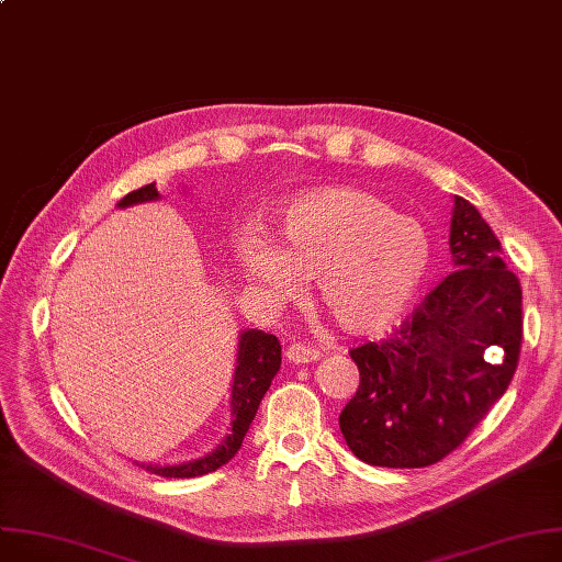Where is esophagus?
<instances>
[{"label": "esophagus", "instance_id": "obj_1", "mask_svg": "<svg viewBox=\"0 0 562 562\" xmlns=\"http://www.w3.org/2000/svg\"><path fill=\"white\" fill-rule=\"evenodd\" d=\"M286 359L291 363H310V361H318L321 359V350L307 344H293L286 348Z\"/></svg>", "mask_w": 562, "mask_h": 562}]
</instances>
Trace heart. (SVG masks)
Listing matches in <instances>:
<instances>
[{
	"label": "heart",
	"instance_id": "obj_1",
	"mask_svg": "<svg viewBox=\"0 0 562 562\" xmlns=\"http://www.w3.org/2000/svg\"><path fill=\"white\" fill-rule=\"evenodd\" d=\"M248 278L273 295L316 278L318 295L344 329L375 334L393 325L420 289L431 244L418 221L355 187H325L291 203L280 221V250L241 239Z\"/></svg>",
	"mask_w": 562,
	"mask_h": 562
}]
</instances>
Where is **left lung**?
Returning a JSON list of instances; mask_svg holds the SVG:
<instances>
[{
  "instance_id": "left-lung-1",
  "label": "left lung",
  "mask_w": 562,
  "mask_h": 562,
  "mask_svg": "<svg viewBox=\"0 0 562 562\" xmlns=\"http://www.w3.org/2000/svg\"><path fill=\"white\" fill-rule=\"evenodd\" d=\"M454 271L380 344L350 350L359 389L339 416L357 459L427 468L506 393L521 348V286L479 210L454 196Z\"/></svg>"
}]
</instances>
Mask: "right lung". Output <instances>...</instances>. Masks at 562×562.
<instances>
[{"label":"right lung","instance_id":"1","mask_svg":"<svg viewBox=\"0 0 562 562\" xmlns=\"http://www.w3.org/2000/svg\"><path fill=\"white\" fill-rule=\"evenodd\" d=\"M158 199H160V194L156 190V182H151V184H144V187H139V190L126 194L117 205L128 207L135 203L158 201ZM280 363H282V346L273 334H267L261 329L241 331L235 378H233V397H231V416H233L231 434L223 438V442L216 447L214 452H210L203 459H192V461L173 463V465L142 463V468H146L151 474H160L167 479H190V476L210 474V472L218 470L221 465H226L239 452L244 436H246L250 423L255 420L259 402L269 391L276 372L280 370Z\"/></svg>","mask_w":562,"mask_h":562}]
</instances>
